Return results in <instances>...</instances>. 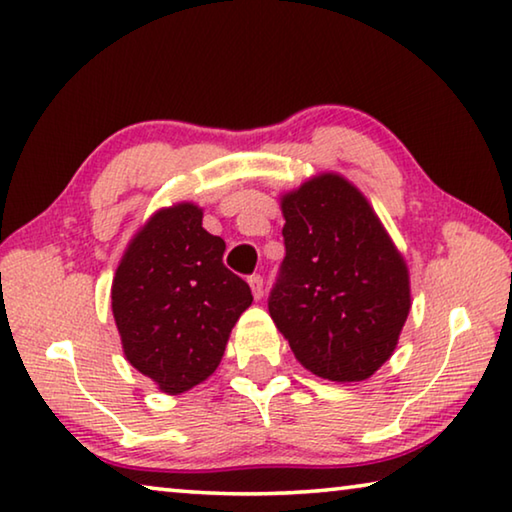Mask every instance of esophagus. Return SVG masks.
Wrapping results in <instances>:
<instances>
[{
  "mask_svg": "<svg viewBox=\"0 0 512 512\" xmlns=\"http://www.w3.org/2000/svg\"><path fill=\"white\" fill-rule=\"evenodd\" d=\"M248 284H250V289H253V296L259 300L264 296V277L262 275H250L248 277Z\"/></svg>",
  "mask_w": 512,
  "mask_h": 512,
  "instance_id": "34e87169",
  "label": "esophagus"
}]
</instances>
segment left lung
Listing matches in <instances>:
<instances>
[{
  "label": "left lung",
  "instance_id": "obj_1",
  "mask_svg": "<svg viewBox=\"0 0 512 512\" xmlns=\"http://www.w3.org/2000/svg\"><path fill=\"white\" fill-rule=\"evenodd\" d=\"M284 255L268 296L296 359L363 381L391 357L411 309L409 271L366 198L323 173L282 198Z\"/></svg>",
  "mask_w": 512,
  "mask_h": 512
}]
</instances>
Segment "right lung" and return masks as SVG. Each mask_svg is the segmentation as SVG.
Masks as SVG:
<instances>
[{
    "instance_id": "1",
    "label": "right lung",
    "mask_w": 512,
    "mask_h": 512,
    "mask_svg": "<svg viewBox=\"0 0 512 512\" xmlns=\"http://www.w3.org/2000/svg\"><path fill=\"white\" fill-rule=\"evenodd\" d=\"M225 241L192 203L151 216L112 280V314L126 359L176 395L219 366L253 293L223 264Z\"/></svg>"
}]
</instances>
